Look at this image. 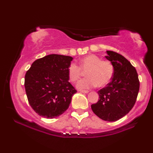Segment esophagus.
<instances>
[{
	"mask_svg": "<svg viewBox=\"0 0 153 153\" xmlns=\"http://www.w3.org/2000/svg\"><path fill=\"white\" fill-rule=\"evenodd\" d=\"M79 91H80L81 93H84V94H88L89 92V91L87 90H79Z\"/></svg>",
	"mask_w": 153,
	"mask_h": 153,
	"instance_id": "34e87169",
	"label": "esophagus"
}]
</instances>
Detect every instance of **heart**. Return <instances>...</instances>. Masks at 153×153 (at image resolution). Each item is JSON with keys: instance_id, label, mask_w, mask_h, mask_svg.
Masks as SVG:
<instances>
[{"instance_id": "obj_1", "label": "heart", "mask_w": 153, "mask_h": 153, "mask_svg": "<svg viewBox=\"0 0 153 153\" xmlns=\"http://www.w3.org/2000/svg\"><path fill=\"white\" fill-rule=\"evenodd\" d=\"M86 72V79L77 84L80 89L92 88L95 86L104 87L110 82L114 74V66L109 60L102 59L96 55L91 54L81 59L79 67L75 63H71L67 69L69 80L76 82Z\"/></svg>"}]
</instances>
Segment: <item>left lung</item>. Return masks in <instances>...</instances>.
Listing matches in <instances>:
<instances>
[{
  "label": "left lung",
  "instance_id": "left-lung-1",
  "mask_svg": "<svg viewBox=\"0 0 153 153\" xmlns=\"http://www.w3.org/2000/svg\"><path fill=\"white\" fill-rule=\"evenodd\" d=\"M107 53L105 57L114 66V74L107 86L98 91L99 100L91 105V109L102 120L115 122L134 106L140 82L136 69L127 59L114 51Z\"/></svg>",
  "mask_w": 153,
  "mask_h": 153
}]
</instances>
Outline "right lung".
<instances>
[{"instance_id":"right-lung-1","label":"right lung","mask_w":153,"mask_h":153,"mask_svg":"<svg viewBox=\"0 0 153 153\" xmlns=\"http://www.w3.org/2000/svg\"><path fill=\"white\" fill-rule=\"evenodd\" d=\"M73 57L52 54L32 63L25 87L31 108L39 115L53 119L64 113L76 90L69 82L67 69Z\"/></svg>"}]
</instances>
